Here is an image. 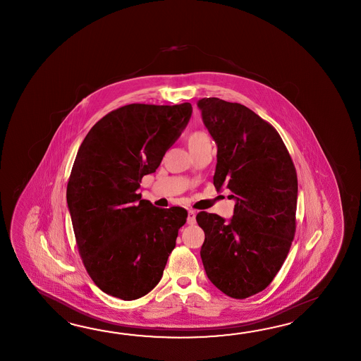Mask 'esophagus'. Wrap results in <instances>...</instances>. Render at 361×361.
<instances>
[{
  "label": "esophagus",
  "instance_id": "obj_1",
  "mask_svg": "<svg viewBox=\"0 0 361 361\" xmlns=\"http://www.w3.org/2000/svg\"><path fill=\"white\" fill-rule=\"evenodd\" d=\"M187 223H188V224H195V223H196V212H195V210H188Z\"/></svg>",
  "mask_w": 361,
  "mask_h": 361
}]
</instances>
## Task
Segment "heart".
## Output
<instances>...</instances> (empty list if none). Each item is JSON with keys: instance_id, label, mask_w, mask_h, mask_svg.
Listing matches in <instances>:
<instances>
[{"instance_id": "obj_1", "label": "heart", "mask_w": 361, "mask_h": 361, "mask_svg": "<svg viewBox=\"0 0 361 361\" xmlns=\"http://www.w3.org/2000/svg\"><path fill=\"white\" fill-rule=\"evenodd\" d=\"M188 147H190L191 152H195V151H199L202 148L212 147V140L209 138L207 133L195 131V133L190 134V137H188Z\"/></svg>"}]
</instances>
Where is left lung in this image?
I'll return each mask as SVG.
<instances>
[{
	"instance_id": "8db88e82",
	"label": "left lung",
	"mask_w": 361,
	"mask_h": 361,
	"mask_svg": "<svg viewBox=\"0 0 361 361\" xmlns=\"http://www.w3.org/2000/svg\"><path fill=\"white\" fill-rule=\"evenodd\" d=\"M216 145V191L228 188L233 216L201 212L200 255L209 280L244 300L266 289L281 269L295 232L297 173L281 137L252 109L219 98L197 102Z\"/></svg>"
}]
</instances>
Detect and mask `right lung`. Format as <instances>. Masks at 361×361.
Masks as SVG:
<instances>
[{
    "instance_id": "right-lung-1",
    "label": "right lung",
    "mask_w": 361,
    "mask_h": 361,
    "mask_svg": "<svg viewBox=\"0 0 361 361\" xmlns=\"http://www.w3.org/2000/svg\"><path fill=\"white\" fill-rule=\"evenodd\" d=\"M192 115L191 103L128 104L92 126L78 148L67 204L85 269L100 290L138 300L161 280L183 207H156L137 190Z\"/></svg>"
}]
</instances>
